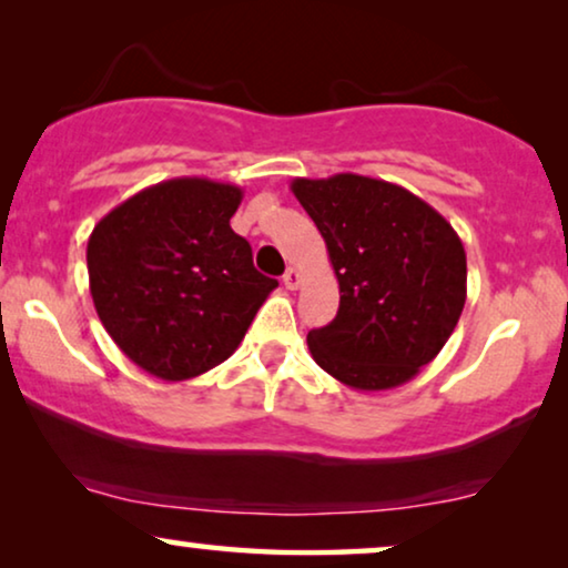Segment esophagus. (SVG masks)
Returning <instances> with one entry per match:
<instances>
[{"label": "esophagus", "mask_w": 568, "mask_h": 568, "mask_svg": "<svg viewBox=\"0 0 568 568\" xmlns=\"http://www.w3.org/2000/svg\"><path fill=\"white\" fill-rule=\"evenodd\" d=\"M302 284V274L297 268H286V274H284V286L286 290H297V286Z\"/></svg>", "instance_id": "1"}]
</instances>
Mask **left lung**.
Segmentation results:
<instances>
[{"label": "left lung", "instance_id": "1", "mask_svg": "<svg viewBox=\"0 0 568 568\" xmlns=\"http://www.w3.org/2000/svg\"><path fill=\"white\" fill-rule=\"evenodd\" d=\"M328 247L338 313L307 333L313 359L354 390H390L453 336L468 292L465 247L445 216L403 185L338 173L294 178Z\"/></svg>", "mask_w": 568, "mask_h": 568}]
</instances>
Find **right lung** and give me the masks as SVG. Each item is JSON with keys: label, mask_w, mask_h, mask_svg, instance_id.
<instances>
[{"label": "right lung", "mask_w": 568, "mask_h": 568, "mask_svg": "<svg viewBox=\"0 0 568 568\" xmlns=\"http://www.w3.org/2000/svg\"><path fill=\"white\" fill-rule=\"evenodd\" d=\"M243 189L173 178L134 193L88 240L90 294L115 346L181 383L230 359L276 278L230 227Z\"/></svg>", "instance_id": "1"}]
</instances>
